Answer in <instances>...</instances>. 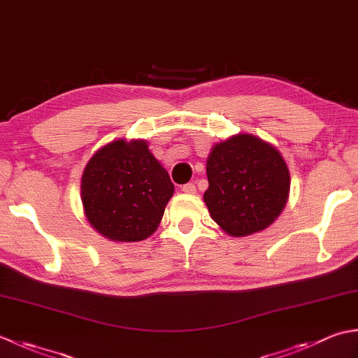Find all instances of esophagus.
Wrapping results in <instances>:
<instances>
[{
    "label": "esophagus",
    "mask_w": 358,
    "mask_h": 358,
    "mask_svg": "<svg viewBox=\"0 0 358 358\" xmlns=\"http://www.w3.org/2000/svg\"><path fill=\"white\" fill-rule=\"evenodd\" d=\"M181 191L186 192V194H194L195 192V185L194 183H186L181 186Z\"/></svg>",
    "instance_id": "34e87169"
}]
</instances>
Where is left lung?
Segmentation results:
<instances>
[{
	"mask_svg": "<svg viewBox=\"0 0 358 358\" xmlns=\"http://www.w3.org/2000/svg\"><path fill=\"white\" fill-rule=\"evenodd\" d=\"M204 203L212 220L232 237L263 231L285 209L291 178L280 152L240 134L212 148Z\"/></svg>",
	"mask_w": 358,
	"mask_h": 358,
	"instance_id": "obj_1",
	"label": "left lung"
}]
</instances>
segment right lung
Wrapping results in <instances>:
<instances>
[{
    "mask_svg": "<svg viewBox=\"0 0 358 358\" xmlns=\"http://www.w3.org/2000/svg\"><path fill=\"white\" fill-rule=\"evenodd\" d=\"M173 194L169 173L146 141H113L89 159L81 201L95 231L113 241H140L155 232Z\"/></svg>",
    "mask_w": 358,
    "mask_h": 358,
    "instance_id": "right-lung-1",
    "label": "right lung"
}]
</instances>
